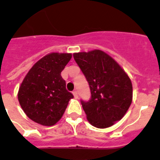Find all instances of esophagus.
<instances>
[{"instance_id": "obj_1", "label": "esophagus", "mask_w": 160, "mask_h": 160, "mask_svg": "<svg viewBox=\"0 0 160 160\" xmlns=\"http://www.w3.org/2000/svg\"><path fill=\"white\" fill-rule=\"evenodd\" d=\"M73 95H74V97H75V98H78V93H77V91H76V90L73 91Z\"/></svg>"}]
</instances>
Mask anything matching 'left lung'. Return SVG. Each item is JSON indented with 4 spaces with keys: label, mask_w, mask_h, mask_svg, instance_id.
<instances>
[{
    "label": "left lung",
    "mask_w": 160,
    "mask_h": 160,
    "mask_svg": "<svg viewBox=\"0 0 160 160\" xmlns=\"http://www.w3.org/2000/svg\"><path fill=\"white\" fill-rule=\"evenodd\" d=\"M89 82L91 98L81 101L87 120L97 128H107L120 121L132 102L131 79L120 65L98 49L73 54Z\"/></svg>",
    "instance_id": "1"
}]
</instances>
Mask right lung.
<instances>
[{
	"label": "right lung",
	"mask_w": 160,
	"mask_h": 160,
	"mask_svg": "<svg viewBox=\"0 0 160 160\" xmlns=\"http://www.w3.org/2000/svg\"><path fill=\"white\" fill-rule=\"evenodd\" d=\"M72 58L71 53L51 52L28 71L18 91L24 113L40 125H55L63 116L72 93L66 89L61 72Z\"/></svg>",
	"instance_id": "1"
}]
</instances>
